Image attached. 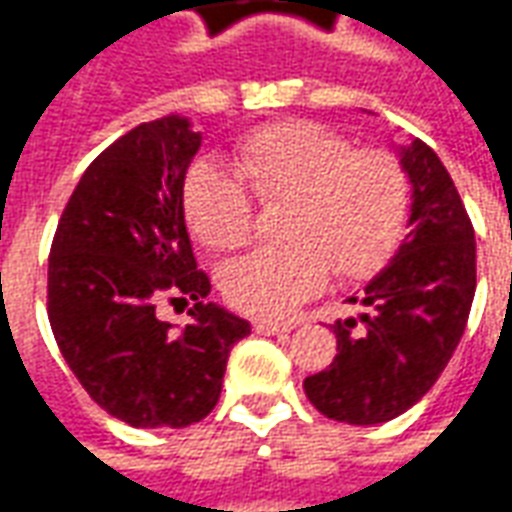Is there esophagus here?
<instances>
[{"label":"esophagus","instance_id":"esophagus-1","mask_svg":"<svg viewBox=\"0 0 512 512\" xmlns=\"http://www.w3.org/2000/svg\"><path fill=\"white\" fill-rule=\"evenodd\" d=\"M255 332L266 334V337H274V334H290L293 326L288 323H271V321H255Z\"/></svg>","mask_w":512,"mask_h":512}]
</instances>
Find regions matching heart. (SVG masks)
Returning a JSON list of instances; mask_svg holds the SVG:
<instances>
[{"label": "heart", "mask_w": 512, "mask_h": 512, "mask_svg": "<svg viewBox=\"0 0 512 512\" xmlns=\"http://www.w3.org/2000/svg\"><path fill=\"white\" fill-rule=\"evenodd\" d=\"M238 175L200 161L183 180L191 233L213 249L252 233V197L290 202L282 246H263L222 271L227 301L255 318L282 321L326 285L329 268L354 279L376 271L403 235L408 178L386 150H354L332 128L285 120L235 145Z\"/></svg>", "instance_id": "1"}]
</instances>
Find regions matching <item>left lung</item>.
<instances>
[{
    "instance_id": "left-lung-1",
    "label": "left lung",
    "mask_w": 512,
    "mask_h": 512,
    "mask_svg": "<svg viewBox=\"0 0 512 512\" xmlns=\"http://www.w3.org/2000/svg\"><path fill=\"white\" fill-rule=\"evenodd\" d=\"M395 153L411 183L408 235L362 296L348 299L365 310L334 321L332 365L304 378L312 406L348 425L400 417L436 384L477 285L474 230L450 172L419 139Z\"/></svg>"
}]
</instances>
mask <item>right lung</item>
<instances>
[{
    "label": "right lung",
    "instance_id": "1",
    "mask_svg": "<svg viewBox=\"0 0 512 512\" xmlns=\"http://www.w3.org/2000/svg\"><path fill=\"white\" fill-rule=\"evenodd\" d=\"M202 134L189 117L142 123L84 169L49 257V321L62 359L98 406L134 428H186L213 411L227 356L252 332L213 304L197 271L183 180ZM195 301L178 330L157 293Z\"/></svg>",
    "mask_w": 512,
    "mask_h": 512
}]
</instances>
